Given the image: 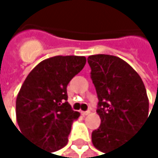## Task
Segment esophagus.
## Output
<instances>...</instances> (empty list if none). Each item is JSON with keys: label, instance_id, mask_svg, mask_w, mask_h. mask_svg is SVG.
<instances>
[{"label": "esophagus", "instance_id": "34e87169", "mask_svg": "<svg viewBox=\"0 0 158 158\" xmlns=\"http://www.w3.org/2000/svg\"><path fill=\"white\" fill-rule=\"evenodd\" d=\"M90 113H91V112H90L89 110H88V111H81V114H82V116H87V114H89Z\"/></svg>", "mask_w": 158, "mask_h": 158}]
</instances>
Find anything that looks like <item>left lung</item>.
<instances>
[{
	"label": "left lung",
	"instance_id": "left-lung-1",
	"mask_svg": "<svg viewBox=\"0 0 158 158\" xmlns=\"http://www.w3.org/2000/svg\"><path fill=\"white\" fill-rule=\"evenodd\" d=\"M87 60L101 119L92 133V142L107 154L130 140L149 118V99L141 77L125 60L103 54Z\"/></svg>",
	"mask_w": 158,
	"mask_h": 158
}]
</instances>
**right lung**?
Here are the masks:
<instances>
[{
	"mask_svg": "<svg viewBox=\"0 0 158 158\" xmlns=\"http://www.w3.org/2000/svg\"><path fill=\"white\" fill-rule=\"evenodd\" d=\"M86 63L85 57L56 56L40 61L28 74L16 100L21 133L39 147L56 152L68 142L80 113L68 103L67 85Z\"/></svg>",
	"mask_w": 158,
	"mask_h": 158,
	"instance_id": "add662e5",
	"label": "right lung"
}]
</instances>
